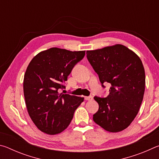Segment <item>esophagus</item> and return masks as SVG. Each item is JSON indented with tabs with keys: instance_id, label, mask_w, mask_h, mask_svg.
<instances>
[{
	"instance_id": "esophagus-1",
	"label": "esophagus",
	"mask_w": 159,
	"mask_h": 159,
	"mask_svg": "<svg viewBox=\"0 0 159 159\" xmlns=\"http://www.w3.org/2000/svg\"><path fill=\"white\" fill-rule=\"evenodd\" d=\"M84 99H85V100H92L93 98V96H89V97H85Z\"/></svg>"
}]
</instances>
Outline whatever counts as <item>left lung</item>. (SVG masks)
<instances>
[{
  "label": "left lung",
  "mask_w": 159,
  "mask_h": 159,
  "mask_svg": "<svg viewBox=\"0 0 159 159\" xmlns=\"http://www.w3.org/2000/svg\"><path fill=\"white\" fill-rule=\"evenodd\" d=\"M87 58L99 80L111 84L105 98L95 97L99 109L93 120L110 133L127 128L140 108L145 90V72L140 58L121 44L87 50Z\"/></svg>",
  "instance_id": "8db88e82"
}]
</instances>
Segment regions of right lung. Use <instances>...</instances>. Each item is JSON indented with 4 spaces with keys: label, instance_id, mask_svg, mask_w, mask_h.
Wrapping results in <instances>:
<instances>
[{
    "label": "right lung",
    "instance_id": "right-lung-1",
    "mask_svg": "<svg viewBox=\"0 0 159 159\" xmlns=\"http://www.w3.org/2000/svg\"><path fill=\"white\" fill-rule=\"evenodd\" d=\"M85 51L51 48L40 52L26 68L24 95L29 116L36 127L48 134L60 133L68 127L83 98L59 93Z\"/></svg>",
    "mask_w": 159,
    "mask_h": 159
}]
</instances>
